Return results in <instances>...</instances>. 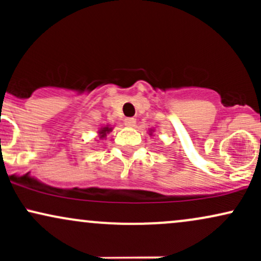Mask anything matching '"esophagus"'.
I'll list each match as a JSON object with an SVG mask.
<instances>
[{"instance_id": "obj_1", "label": "esophagus", "mask_w": 261, "mask_h": 261, "mask_svg": "<svg viewBox=\"0 0 261 261\" xmlns=\"http://www.w3.org/2000/svg\"><path fill=\"white\" fill-rule=\"evenodd\" d=\"M124 122H125V125H126V126H135V124H136V119H135V118H126L124 120Z\"/></svg>"}]
</instances>
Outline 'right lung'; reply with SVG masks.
<instances>
[{
  "label": "right lung",
  "instance_id": "add662e5",
  "mask_svg": "<svg viewBox=\"0 0 261 261\" xmlns=\"http://www.w3.org/2000/svg\"><path fill=\"white\" fill-rule=\"evenodd\" d=\"M110 130H112V128H109V127H104V128H101V130H100V137H104V136H106V134L107 133H109V131Z\"/></svg>",
  "mask_w": 261,
  "mask_h": 261
}]
</instances>
